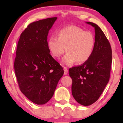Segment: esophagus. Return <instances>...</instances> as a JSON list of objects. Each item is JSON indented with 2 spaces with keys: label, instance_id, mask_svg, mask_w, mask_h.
I'll return each mask as SVG.
<instances>
[{
  "label": "esophagus",
  "instance_id": "1",
  "mask_svg": "<svg viewBox=\"0 0 123 123\" xmlns=\"http://www.w3.org/2000/svg\"><path fill=\"white\" fill-rule=\"evenodd\" d=\"M63 70H64V74H67L68 72V69L66 68V67H63Z\"/></svg>",
  "mask_w": 123,
  "mask_h": 123
}]
</instances>
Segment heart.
Segmentation results:
<instances>
[{
  "mask_svg": "<svg viewBox=\"0 0 123 123\" xmlns=\"http://www.w3.org/2000/svg\"><path fill=\"white\" fill-rule=\"evenodd\" d=\"M57 37H49L47 45L53 57L60 58L66 51L63 62L71 65L77 62L82 64L92 56L95 47L94 35L89 31H84L77 26H68L58 31Z\"/></svg>",
  "mask_w": 123,
  "mask_h": 123,
  "instance_id": "obj_1",
  "label": "heart"
}]
</instances>
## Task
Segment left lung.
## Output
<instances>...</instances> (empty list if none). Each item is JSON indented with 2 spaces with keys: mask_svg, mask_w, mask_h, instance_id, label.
I'll return each mask as SVG.
<instances>
[{
  "mask_svg": "<svg viewBox=\"0 0 123 123\" xmlns=\"http://www.w3.org/2000/svg\"><path fill=\"white\" fill-rule=\"evenodd\" d=\"M86 23L95 29L94 53L86 62L69 70L72 79V94L83 106L91 105L99 98L109 80L112 62L111 44L103 31L95 24Z\"/></svg>",
  "mask_w": 123,
  "mask_h": 123,
  "instance_id": "8db88e82",
  "label": "left lung"
}]
</instances>
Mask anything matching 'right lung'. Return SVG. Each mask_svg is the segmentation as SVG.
<instances>
[{"instance_id":"1","label":"right lung","mask_w":123,"mask_h":123,"mask_svg":"<svg viewBox=\"0 0 123 123\" xmlns=\"http://www.w3.org/2000/svg\"><path fill=\"white\" fill-rule=\"evenodd\" d=\"M57 19L49 18L30 24L18 42L14 61L17 82L21 92L37 105L50 101L64 73L47 45L48 33Z\"/></svg>"}]
</instances>
